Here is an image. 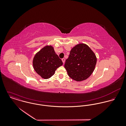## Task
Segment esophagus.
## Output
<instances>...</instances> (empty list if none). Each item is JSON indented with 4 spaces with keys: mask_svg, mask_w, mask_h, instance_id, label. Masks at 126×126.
Returning a JSON list of instances; mask_svg holds the SVG:
<instances>
[{
    "mask_svg": "<svg viewBox=\"0 0 126 126\" xmlns=\"http://www.w3.org/2000/svg\"><path fill=\"white\" fill-rule=\"evenodd\" d=\"M62 61H63V63H64V62H65V59H64V58H63V59H62Z\"/></svg>",
    "mask_w": 126,
    "mask_h": 126,
    "instance_id": "esophagus-1",
    "label": "esophagus"
}]
</instances>
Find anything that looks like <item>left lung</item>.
<instances>
[{
  "instance_id": "left-lung-1",
  "label": "left lung",
  "mask_w": 126,
  "mask_h": 126,
  "mask_svg": "<svg viewBox=\"0 0 126 126\" xmlns=\"http://www.w3.org/2000/svg\"><path fill=\"white\" fill-rule=\"evenodd\" d=\"M96 63V58L90 47L80 44L73 47L64 67L68 76L76 81L87 79L94 71Z\"/></svg>"
}]
</instances>
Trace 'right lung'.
Wrapping results in <instances>:
<instances>
[{"label":"right lung","mask_w":126,"mask_h":126,"mask_svg":"<svg viewBox=\"0 0 126 126\" xmlns=\"http://www.w3.org/2000/svg\"><path fill=\"white\" fill-rule=\"evenodd\" d=\"M63 64L62 61L55 53L53 47L51 46L43 48L36 53L33 60L35 71L45 79L52 76L56 70Z\"/></svg>","instance_id":"obj_1"}]
</instances>
